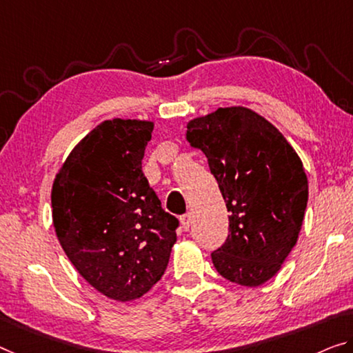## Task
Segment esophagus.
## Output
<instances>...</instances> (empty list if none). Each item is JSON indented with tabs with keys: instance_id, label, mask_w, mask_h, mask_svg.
<instances>
[{
	"instance_id": "34e87169",
	"label": "esophagus",
	"mask_w": 353,
	"mask_h": 353,
	"mask_svg": "<svg viewBox=\"0 0 353 353\" xmlns=\"http://www.w3.org/2000/svg\"><path fill=\"white\" fill-rule=\"evenodd\" d=\"M192 225V214L191 213H186L181 216V227L184 230H189V227Z\"/></svg>"
}]
</instances>
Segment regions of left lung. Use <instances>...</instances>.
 Wrapping results in <instances>:
<instances>
[{"mask_svg": "<svg viewBox=\"0 0 353 353\" xmlns=\"http://www.w3.org/2000/svg\"><path fill=\"white\" fill-rule=\"evenodd\" d=\"M207 156L229 211V236L211 252L230 283L256 287L281 270L296 245L307 178L295 150L273 124L245 107L218 108L188 124Z\"/></svg>", "mask_w": 353, "mask_h": 353, "instance_id": "obj_1", "label": "left lung"}]
</instances>
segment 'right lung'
<instances>
[{
	"label": "right lung",
	"mask_w": 353,
	"mask_h": 353,
	"mask_svg": "<svg viewBox=\"0 0 353 353\" xmlns=\"http://www.w3.org/2000/svg\"><path fill=\"white\" fill-rule=\"evenodd\" d=\"M154 124L108 120L80 142L55 178L53 225L86 283L129 301L162 278L180 225L143 175Z\"/></svg>",
	"instance_id": "1"
}]
</instances>
